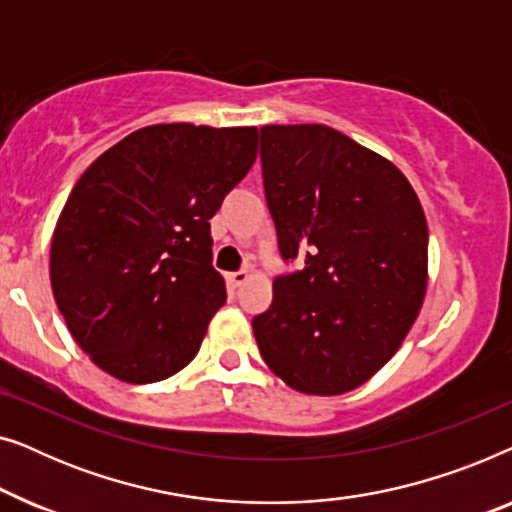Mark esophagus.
<instances>
[{"label": "esophagus", "mask_w": 512, "mask_h": 512, "mask_svg": "<svg viewBox=\"0 0 512 512\" xmlns=\"http://www.w3.org/2000/svg\"><path fill=\"white\" fill-rule=\"evenodd\" d=\"M228 279V284H230V289H240V286L247 282L249 279V272H244V270H237V272H230V275L226 277Z\"/></svg>", "instance_id": "esophagus-1"}]
</instances>
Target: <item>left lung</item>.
<instances>
[{
    "label": "left lung",
    "instance_id": "obj_1",
    "mask_svg": "<svg viewBox=\"0 0 512 512\" xmlns=\"http://www.w3.org/2000/svg\"><path fill=\"white\" fill-rule=\"evenodd\" d=\"M265 202L286 263L251 321L263 361L303 394L335 396L373 377L415 324L429 228L396 165L328 125H263Z\"/></svg>",
    "mask_w": 512,
    "mask_h": 512
}]
</instances>
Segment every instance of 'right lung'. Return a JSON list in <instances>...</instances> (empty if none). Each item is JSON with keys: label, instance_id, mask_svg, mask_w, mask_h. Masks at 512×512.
<instances>
[{"label": "right lung", "instance_id": "1", "mask_svg": "<svg viewBox=\"0 0 512 512\" xmlns=\"http://www.w3.org/2000/svg\"><path fill=\"white\" fill-rule=\"evenodd\" d=\"M256 128L149 125L69 193L51 244L58 310L104 373L160 382L193 361L226 284L209 219L256 160Z\"/></svg>", "mask_w": 512, "mask_h": 512}]
</instances>
